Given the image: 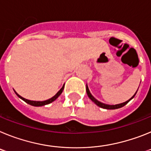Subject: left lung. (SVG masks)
Wrapping results in <instances>:
<instances>
[{
	"label": "left lung",
	"mask_w": 151,
	"mask_h": 151,
	"mask_svg": "<svg viewBox=\"0 0 151 151\" xmlns=\"http://www.w3.org/2000/svg\"><path fill=\"white\" fill-rule=\"evenodd\" d=\"M138 90H137V91H138ZM137 91H136L135 94H134L132 97H131L130 99L128 100L127 101H125V102H124V103H121V104H119L110 105V104H104V103L101 102V101H97L96 98H94V96L91 94L90 91H89V89H88V85H86V92H87V94H88V96L89 98H90V99L91 100V101H93V102H94L96 105H97V106H100V107H101V108H104V109H106V110H115V109H119V108H121V107H122V106H124L125 104H127L128 103H129V101H130L132 99L133 97L135 96Z\"/></svg>",
	"instance_id": "8db88e82"
}]
</instances>
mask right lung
<instances>
[{
	"instance_id": "add662e5",
	"label": "right lung",
	"mask_w": 151,
	"mask_h": 151,
	"mask_svg": "<svg viewBox=\"0 0 151 151\" xmlns=\"http://www.w3.org/2000/svg\"><path fill=\"white\" fill-rule=\"evenodd\" d=\"M63 89H64V85L63 86L62 88H61L60 90L57 92V94H56L54 97H52L51 98H50V99L46 100V101H30V100H27V99H26V98H24V97H21L19 94H17L15 91H15L16 94H17V95L18 96V97H19L20 99H22V101H24L25 102H26L27 104H29L32 105V106H45V105H47V104H50V103H52L53 101H55L57 97H59V96L62 94V92H63Z\"/></svg>"
}]
</instances>
